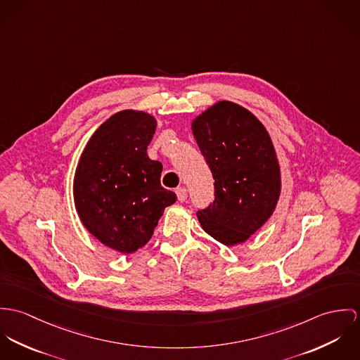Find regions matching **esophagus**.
Returning <instances> with one entry per match:
<instances>
[{
  "label": "esophagus",
  "mask_w": 360,
  "mask_h": 360,
  "mask_svg": "<svg viewBox=\"0 0 360 360\" xmlns=\"http://www.w3.org/2000/svg\"><path fill=\"white\" fill-rule=\"evenodd\" d=\"M175 193H176V196H178V200H179V201H185L186 198H188V192H186V189H185V188H178V189L175 191Z\"/></svg>",
  "instance_id": "obj_1"
}]
</instances>
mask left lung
<instances>
[{
    "label": "left lung",
    "instance_id": "1",
    "mask_svg": "<svg viewBox=\"0 0 360 360\" xmlns=\"http://www.w3.org/2000/svg\"><path fill=\"white\" fill-rule=\"evenodd\" d=\"M214 178V201L198 211L201 228L225 245L255 233L280 195V168L269 134L252 113L228 101L192 124Z\"/></svg>",
    "mask_w": 360,
    "mask_h": 360
}]
</instances>
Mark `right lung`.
<instances>
[{
  "label": "right lung",
  "mask_w": 360,
  "mask_h": 360,
  "mask_svg": "<svg viewBox=\"0 0 360 360\" xmlns=\"http://www.w3.org/2000/svg\"><path fill=\"white\" fill-rule=\"evenodd\" d=\"M155 131L150 115L119 112L94 132L76 169L73 192L81 222L122 254L143 247L164 208L176 200L161 186L160 161L146 153Z\"/></svg>",
  "instance_id": "1"
}]
</instances>
